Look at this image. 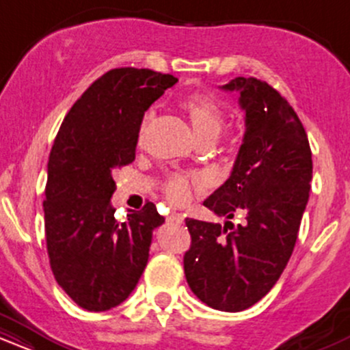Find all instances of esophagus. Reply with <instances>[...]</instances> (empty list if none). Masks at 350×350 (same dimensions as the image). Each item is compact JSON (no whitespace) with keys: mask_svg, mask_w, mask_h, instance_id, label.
Wrapping results in <instances>:
<instances>
[{"mask_svg":"<svg viewBox=\"0 0 350 350\" xmlns=\"http://www.w3.org/2000/svg\"><path fill=\"white\" fill-rule=\"evenodd\" d=\"M167 222H172V224H178V226H180V224L184 222L183 220V217L180 215H171L170 219H167Z\"/></svg>","mask_w":350,"mask_h":350,"instance_id":"1","label":"esophagus"}]
</instances>
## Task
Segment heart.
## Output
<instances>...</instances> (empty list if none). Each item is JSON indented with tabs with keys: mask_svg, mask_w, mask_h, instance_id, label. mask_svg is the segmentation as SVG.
I'll return each instance as SVG.
<instances>
[{
	"mask_svg": "<svg viewBox=\"0 0 350 350\" xmlns=\"http://www.w3.org/2000/svg\"><path fill=\"white\" fill-rule=\"evenodd\" d=\"M179 107L187 115L199 142H204V139L214 142L217 136L222 133L224 124H226V111L214 97L206 94H191L180 100ZM150 120L151 115H146L143 118L138 133L139 139L143 138ZM200 187H204V179L200 176L172 174L164 183V192L174 206L187 204L192 198V189Z\"/></svg>",
	"mask_w": 350,
	"mask_h": 350,
	"instance_id": "b5f03b06",
	"label": "heart"
}]
</instances>
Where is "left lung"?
Wrapping results in <instances>:
<instances>
[{
  "instance_id": "obj_1",
  "label": "left lung",
  "mask_w": 350,
  "mask_h": 350,
  "mask_svg": "<svg viewBox=\"0 0 350 350\" xmlns=\"http://www.w3.org/2000/svg\"><path fill=\"white\" fill-rule=\"evenodd\" d=\"M224 88L240 92L247 131L232 176L204 206L227 219L239 212L243 222L186 219L184 273L202 303L239 312L258 303L286 268L309 199L312 156L298 115L270 83L237 77Z\"/></svg>"
}]
</instances>
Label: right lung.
Masks as SVG:
<instances>
[{"label": "right lung", "instance_id": "add662e5", "mask_svg": "<svg viewBox=\"0 0 350 350\" xmlns=\"http://www.w3.org/2000/svg\"><path fill=\"white\" fill-rule=\"evenodd\" d=\"M178 82L174 75L120 67L95 80L54 139L44 207L51 270L70 299L92 312L130 296L164 222L152 202L115 219L113 174L135 161L143 115Z\"/></svg>", "mask_w": 350, "mask_h": 350}]
</instances>
